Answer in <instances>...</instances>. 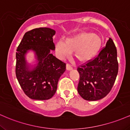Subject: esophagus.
I'll return each mask as SVG.
<instances>
[{
	"label": "esophagus",
	"instance_id": "34e87169",
	"mask_svg": "<svg viewBox=\"0 0 130 130\" xmlns=\"http://www.w3.org/2000/svg\"><path fill=\"white\" fill-rule=\"evenodd\" d=\"M66 69L68 70V71H71V70L72 69V66L70 65L69 64H66Z\"/></svg>",
	"mask_w": 130,
	"mask_h": 130
}]
</instances>
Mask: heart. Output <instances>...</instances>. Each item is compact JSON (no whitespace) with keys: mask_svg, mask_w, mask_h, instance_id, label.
Returning a JSON list of instances; mask_svg holds the SVG:
<instances>
[{"mask_svg":"<svg viewBox=\"0 0 130 130\" xmlns=\"http://www.w3.org/2000/svg\"><path fill=\"white\" fill-rule=\"evenodd\" d=\"M102 44L103 40L100 35L82 32L68 38L64 42H58L56 49L61 58L69 56L74 51V55L78 61L86 62L99 53Z\"/></svg>","mask_w":130,"mask_h":130,"instance_id":"1","label":"heart"}]
</instances>
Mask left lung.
<instances>
[{
    "label": "left lung",
    "mask_w": 130,
    "mask_h": 130,
    "mask_svg": "<svg viewBox=\"0 0 130 130\" xmlns=\"http://www.w3.org/2000/svg\"><path fill=\"white\" fill-rule=\"evenodd\" d=\"M118 70L117 49L113 40L109 38L97 57L77 68L80 74L78 93L87 101L103 98L111 90Z\"/></svg>",
    "instance_id": "8db88e82"
}]
</instances>
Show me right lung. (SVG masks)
I'll use <instances>...</instances> for the list:
<instances>
[{
	"label": "right lung",
	"mask_w": 130,
	"mask_h": 130,
	"mask_svg": "<svg viewBox=\"0 0 130 130\" xmlns=\"http://www.w3.org/2000/svg\"><path fill=\"white\" fill-rule=\"evenodd\" d=\"M55 30L48 27L34 29L24 34L16 53V75L24 93L30 99L49 100L57 90L59 78L66 71V63L50 53L55 50ZM35 53L38 64H27L26 53Z\"/></svg>",
	"instance_id": "obj_1"
}]
</instances>
